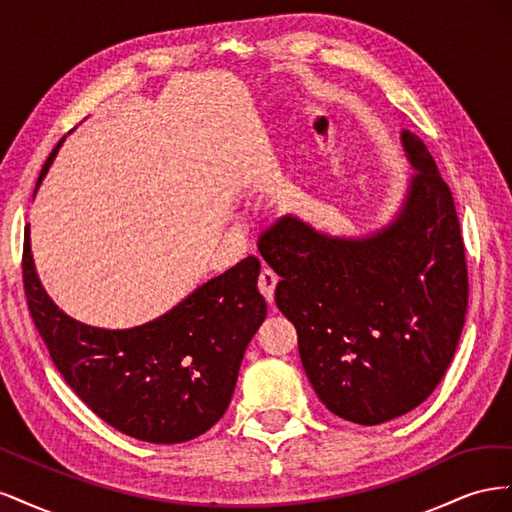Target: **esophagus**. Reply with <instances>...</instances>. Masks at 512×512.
Segmentation results:
<instances>
[{
	"mask_svg": "<svg viewBox=\"0 0 512 512\" xmlns=\"http://www.w3.org/2000/svg\"><path fill=\"white\" fill-rule=\"evenodd\" d=\"M277 282H280V277H277V273L269 267H265L260 271V277H258V288L262 292V297H265L269 303L273 301V294H275V286Z\"/></svg>",
	"mask_w": 512,
	"mask_h": 512,
	"instance_id": "esophagus-1",
	"label": "esophagus"
}]
</instances>
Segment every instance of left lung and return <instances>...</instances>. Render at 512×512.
I'll return each mask as SVG.
<instances>
[{
  "label": "left lung",
  "mask_w": 512,
  "mask_h": 512,
  "mask_svg": "<svg viewBox=\"0 0 512 512\" xmlns=\"http://www.w3.org/2000/svg\"><path fill=\"white\" fill-rule=\"evenodd\" d=\"M399 141L414 173L389 224L333 237L284 215L258 241L282 277L275 303L297 329L316 395L359 425L423 404L453 361L468 312L453 194L421 138L401 130Z\"/></svg>",
  "instance_id": "left-lung-1"
}]
</instances>
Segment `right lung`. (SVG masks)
Segmentation results:
<instances>
[{
	"label": "right lung",
	"instance_id": "right-lung-1",
	"mask_svg": "<svg viewBox=\"0 0 512 512\" xmlns=\"http://www.w3.org/2000/svg\"><path fill=\"white\" fill-rule=\"evenodd\" d=\"M258 273L260 260L247 256L156 320L100 329L70 318L46 294L25 230V297L59 374L104 423L151 444L188 442L224 416L245 348L267 316Z\"/></svg>",
	"mask_w": 512,
	"mask_h": 512
}]
</instances>
